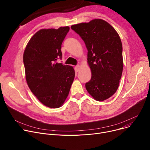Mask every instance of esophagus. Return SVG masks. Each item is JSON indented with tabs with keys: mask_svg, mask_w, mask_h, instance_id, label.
Returning <instances> with one entry per match:
<instances>
[{
	"mask_svg": "<svg viewBox=\"0 0 150 150\" xmlns=\"http://www.w3.org/2000/svg\"><path fill=\"white\" fill-rule=\"evenodd\" d=\"M75 71H76V72H78V71H79V69H80V67H79V65L76 66V67H75Z\"/></svg>",
	"mask_w": 150,
	"mask_h": 150,
	"instance_id": "1",
	"label": "esophagus"
}]
</instances>
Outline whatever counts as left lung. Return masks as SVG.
<instances>
[{
	"mask_svg": "<svg viewBox=\"0 0 150 150\" xmlns=\"http://www.w3.org/2000/svg\"><path fill=\"white\" fill-rule=\"evenodd\" d=\"M71 28L85 42L91 80L85 83L94 99L102 101L117 91L122 76L123 62L122 45L115 29L101 19L73 25Z\"/></svg>",
	"mask_w": 150,
	"mask_h": 150,
	"instance_id": "left-lung-1",
	"label": "left lung"
}]
</instances>
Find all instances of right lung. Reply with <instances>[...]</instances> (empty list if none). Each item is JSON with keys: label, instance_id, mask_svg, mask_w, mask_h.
I'll use <instances>...</instances> for the list:
<instances>
[{"label": "right lung", "instance_id": "obj_1", "mask_svg": "<svg viewBox=\"0 0 150 150\" xmlns=\"http://www.w3.org/2000/svg\"><path fill=\"white\" fill-rule=\"evenodd\" d=\"M69 27L41 29L30 40L23 60L28 86L45 105L56 109L68 96L75 78L72 67L56 63L62 58V43Z\"/></svg>", "mask_w": 150, "mask_h": 150}]
</instances>
